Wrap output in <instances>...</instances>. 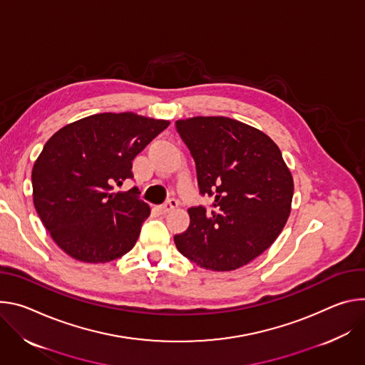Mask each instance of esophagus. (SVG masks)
Returning <instances> with one entry per match:
<instances>
[{
	"mask_svg": "<svg viewBox=\"0 0 365 365\" xmlns=\"http://www.w3.org/2000/svg\"><path fill=\"white\" fill-rule=\"evenodd\" d=\"M178 206V200H175V198H170V200H167L164 205H162V207H160V212L162 213H170L171 210H174L175 207Z\"/></svg>",
	"mask_w": 365,
	"mask_h": 365,
	"instance_id": "esophagus-1",
	"label": "esophagus"
}]
</instances>
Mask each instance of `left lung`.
<instances>
[{
    "label": "left lung",
    "instance_id": "1",
    "mask_svg": "<svg viewBox=\"0 0 365 365\" xmlns=\"http://www.w3.org/2000/svg\"><path fill=\"white\" fill-rule=\"evenodd\" d=\"M188 148L200 195L212 205L188 209L190 226L174 236L197 265L232 271L261 255L284 227L293 178L278 146L262 132L229 117L177 120Z\"/></svg>",
    "mask_w": 365,
    "mask_h": 365
}]
</instances>
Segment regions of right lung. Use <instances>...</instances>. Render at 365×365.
Returning a JSON list of instances; mask_svg holds the SVG:
<instances>
[{
	"instance_id": "right-lung-1",
	"label": "right lung",
	"mask_w": 365,
	"mask_h": 365,
	"mask_svg": "<svg viewBox=\"0 0 365 365\" xmlns=\"http://www.w3.org/2000/svg\"><path fill=\"white\" fill-rule=\"evenodd\" d=\"M167 120L135 113H101L58 130L43 146L31 171L33 203L58 247L83 262H108L129 252L149 206L132 187V160Z\"/></svg>"
}]
</instances>
